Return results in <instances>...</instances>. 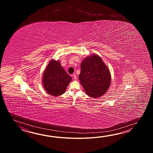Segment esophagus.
<instances>
[{"mask_svg":"<svg viewBox=\"0 0 153 153\" xmlns=\"http://www.w3.org/2000/svg\"><path fill=\"white\" fill-rule=\"evenodd\" d=\"M72 76H73V78H74L75 80H76V79H77V76H76V75L75 74H73Z\"/></svg>","mask_w":153,"mask_h":153,"instance_id":"34e87169","label":"esophagus"}]
</instances>
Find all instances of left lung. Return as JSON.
Returning <instances> with one entry per match:
<instances>
[{
  "instance_id": "obj_1",
  "label": "left lung",
  "mask_w": 153,
  "mask_h": 153,
  "mask_svg": "<svg viewBox=\"0 0 153 153\" xmlns=\"http://www.w3.org/2000/svg\"><path fill=\"white\" fill-rule=\"evenodd\" d=\"M79 79L86 94L91 97H101L111 85L109 70L99 56L86 57L81 63Z\"/></svg>"
}]
</instances>
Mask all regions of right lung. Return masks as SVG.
<instances>
[{
  "mask_svg": "<svg viewBox=\"0 0 153 153\" xmlns=\"http://www.w3.org/2000/svg\"><path fill=\"white\" fill-rule=\"evenodd\" d=\"M71 80V76L63 68L59 60H51L42 75L44 88L52 96L63 94Z\"/></svg>",
  "mask_w": 153,
  "mask_h": 153,
  "instance_id": "1",
  "label": "right lung"
}]
</instances>
